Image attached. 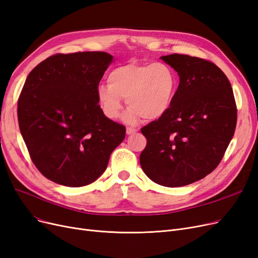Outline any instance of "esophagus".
<instances>
[{"instance_id": "34e87169", "label": "esophagus", "mask_w": 258, "mask_h": 258, "mask_svg": "<svg viewBox=\"0 0 258 258\" xmlns=\"http://www.w3.org/2000/svg\"><path fill=\"white\" fill-rule=\"evenodd\" d=\"M126 132H127V135H128V136H130V135H135V133H137V132H138V129H133V128H127Z\"/></svg>"}]
</instances>
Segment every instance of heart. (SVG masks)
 Instances as JSON below:
<instances>
[{"mask_svg":"<svg viewBox=\"0 0 258 258\" xmlns=\"http://www.w3.org/2000/svg\"><path fill=\"white\" fill-rule=\"evenodd\" d=\"M109 84L97 87L101 110L106 117L116 119L122 111V99L129 109L125 121L130 125L144 117L154 120L171 108L177 88L174 70L162 61L123 64L112 69Z\"/></svg>","mask_w":258,"mask_h":258,"instance_id":"b5f03b06","label":"heart"}]
</instances>
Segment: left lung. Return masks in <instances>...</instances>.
Here are the masks:
<instances>
[{
  "mask_svg": "<svg viewBox=\"0 0 258 258\" xmlns=\"http://www.w3.org/2000/svg\"><path fill=\"white\" fill-rule=\"evenodd\" d=\"M161 59L178 74L179 85L168 111L141 129L147 144L140 163L154 182L174 188L218 166L234 137L237 109L227 77L214 63L176 53Z\"/></svg>",
  "mask_w": 258,
  "mask_h": 258,
  "instance_id": "8db88e82",
  "label": "left lung"
}]
</instances>
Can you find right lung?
<instances>
[{"label":"right lung","mask_w":258,"mask_h":258,"mask_svg":"<svg viewBox=\"0 0 258 258\" xmlns=\"http://www.w3.org/2000/svg\"><path fill=\"white\" fill-rule=\"evenodd\" d=\"M113 56L105 52L55 54L25 80L18 121L33 163L66 186L92 183L105 171L126 128L103 114L97 87Z\"/></svg>","instance_id":"add662e5"}]
</instances>
